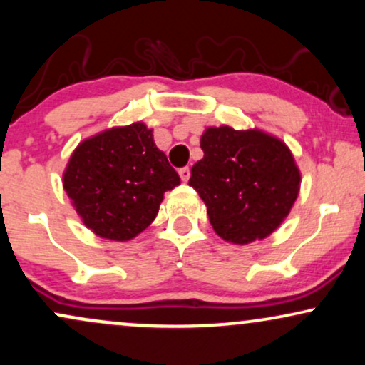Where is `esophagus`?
I'll use <instances>...</instances> for the list:
<instances>
[{
	"instance_id": "obj_1",
	"label": "esophagus",
	"mask_w": 365,
	"mask_h": 365,
	"mask_svg": "<svg viewBox=\"0 0 365 365\" xmlns=\"http://www.w3.org/2000/svg\"><path fill=\"white\" fill-rule=\"evenodd\" d=\"M178 175L183 182H188V178H190V168H188V166H183V168L178 170Z\"/></svg>"
}]
</instances>
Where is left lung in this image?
<instances>
[{"label":"left lung","mask_w":365,"mask_h":365,"mask_svg":"<svg viewBox=\"0 0 365 365\" xmlns=\"http://www.w3.org/2000/svg\"><path fill=\"white\" fill-rule=\"evenodd\" d=\"M204 158L188 185L206 202L212 228L233 244H250L274 232L299 195L300 173L290 149L259 130L207 128Z\"/></svg>","instance_id":"1"}]
</instances>
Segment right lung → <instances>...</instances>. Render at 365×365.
Here are the masks:
<instances>
[{"label": "right lung", "instance_id": "right-lung-1", "mask_svg": "<svg viewBox=\"0 0 365 365\" xmlns=\"http://www.w3.org/2000/svg\"><path fill=\"white\" fill-rule=\"evenodd\" d=\"M178 183V173L144 123L83 140L63 175V187L87 228L121 242L153 223L163 194Z\"/></svg>", "mask_w": 365, "mask_h": 365}]
</instances>
